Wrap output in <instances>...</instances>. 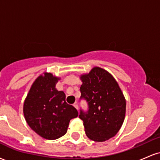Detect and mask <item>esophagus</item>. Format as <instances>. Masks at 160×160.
<instances>
[{"instance_id": "obj_1", "label": "esophagus", "mask_w": 160, "mask_h": 160, "mask_svg": "<svg viewBox=\"0 0 160 160\" xmlns=\"http://www.w3.org/2000/svg\"><path fill=\"white\" fill-rule=\"evenodd\" d=\"M74 107L76 108L77 110H78V102H75V103L74 104Z\"/></svg>"}]
</instances>
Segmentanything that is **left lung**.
<instances>
[{"label": "left lung", "instance_id": "1", "mask_svg": "<svg viewBox=\"0 0 160 160\" xmlns=\"http://www.w3.org/2000/svg\"><path fill=\"white\" fill-rule=\"evenodd\" d=\"M81 96L88 110L80 109L86 136L102 142L117 135L123 123L126 100L118 83L105 70L95 67L81 76Z\"/></svg>", "mask_w": 160, "mask_h": 160}]
</instances>
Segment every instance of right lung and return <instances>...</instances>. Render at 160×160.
<instances>
[{
  "instance_id": "right-lung-1",
  "label": "right lung",
  "mask_w": 160,
  "mask_h": 160,
  "mask_svg": "<svg viewBox=\"0 0 160 160\" xmlns=\"http://www.w3.org/2000/svg\"><path fill=\"white\" fill-rule=\"evenodd\" d=\"M59 78L47 73L36 79L24 102L25 120L43 138L55 140L67 132L70 120L78 116L74 107L65 102V94L56 89Z\"/></svg>"
}]
</instances>
